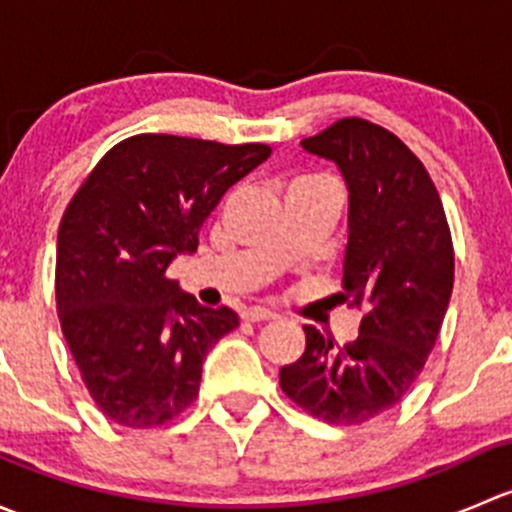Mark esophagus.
Listing matches in <instances>:
<instances>
[{
	"label": "esophagus",
	"mask_w": 512,
	"mask_h": 512,
	"mask_svg": "<svg viewBox=\"0 0 512 512\" xmlns=\"http://www.w3.org/2000/svg\"><path fill=\"white\" fill-rule=\"evenodd\" d=\"M242 317H245L247 322H270V319H275L277 314L270 312V309H265V307H250L242 312Z\"/></svg>",
	"instance_id": "1"
}]
</instances>
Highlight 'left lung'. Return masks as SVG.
<instances>
[{"mask_svg":"<svg viewBox=\"0 0 512 512\" xmlns=\"http://www.w3.org/2000/svg\"><path fill=\"white\" fill-rule=\"evenodd\" d=\"M302 148L332 160L347 183L337 299L366 314L344 347L307 324V349L282 366L280 386L312 416L354 426L399 404L436 344L453 289L451 230L431 175L386 128L342 118Z\"/></svg>","mask_w":512,"mask_h":512,"instance_id":"left-lung-1","label":"left lung"}]
</instances>
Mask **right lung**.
Segmentation results:
<instances>
[{
    "mask_svg": "<svg viewBox=\"0 0 512 512\" xmlns=\"http://www.w3.org/2000/svg\"><path fill=\"white\" fill-rule=\"evenodd\" d=\"M265 143L225 146L141 133L113 146L71 198L56 242L61 332L98 409L128 428L183 414L205 354L240 324L168 280L230 185L270 158Z\"/></svg>",
    "mask_w": 512,
    "mask_h": 512,
    "instance_id": "add662e5",
    "label": "right lung"
}]
</instances>
